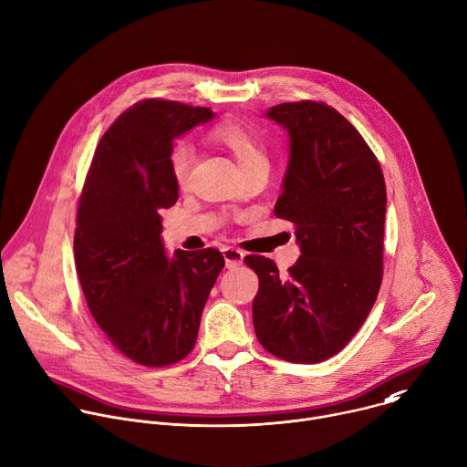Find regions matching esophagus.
<instances>
[{
    "label": "esophagus",
    "mask_w": 467,
    "mask_h": 467,
    "mask_svg": "<svg viewBox=\"0 0 467 467\" xmlns=\"http://www.w3.org/2000/svg\"><path fill=\"white\" fill-rule=\"evenodd\" d=\"M223 255H224L226 268H237L239 265H243V259H244V254L237 248H232V246L223 248Z\"/></svg>",
    "instance_id": "esophagus-1"
}]
</instances>
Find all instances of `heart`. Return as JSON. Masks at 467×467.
Masks as SVG:
<instances>
[{"instance_id":"obj_1","label":"heart","mask_w":467,"mask_h":467,"mask_svg":"<svg viewBox=\"0 0 467 467\" xmlns=\"http://www.w3.org/2000/svg\"><path fill=\"white\" fill-rule=\"evenodd\" d=\"M212 137L215 142H219L223 148H226L232 153L241 171H246L257 164H268L266 148L263 140L244 126L224 122L213 128ZM192 161H193V153L186 144L181 142L173 146L170 153V170H171L173 181L179 186H184L188 182Z\"/></svg>"}]
</instances>
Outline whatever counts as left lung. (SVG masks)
<instances>
[{
    "instance_id": "obj_1",
    "label": "left lung",
    "mask_w": 467,
    "mask_h": 467,
    "mask_svg": "<svg viewBox=\"0 0 467 467\" xmlns=\"http://www.w3.org/2000/svg\"><path fill=\"white\" fill-rule=\"evenodd\" d=\"M266 117L290 137L274 213L296 224L301 255L285 275L268 257H244L259 277L254 328L274 356L319 363L352 339L379 292L385 181L358 130L327 104H279Z\"/></svg>"
}]
</instances>
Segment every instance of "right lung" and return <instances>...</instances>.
<instances>
[{
	"label": "right lung",
	"mask_w": 467,
	"mask_h": 467,
	"mask_svg": "<svg viewBox=\"0 0 467 467\" xmlns=\"http://www.w3.org/2000/svg\"><path fill=\"white\" fill-rule=\"evenodd\" d=\"M208 108L148 99L97 146L82 190L75 263L88 306L130 359L164 367L186 358L224 257L215 248L168 257L161 212L179 199L173 140L212 120Z\"/></svg>",
	"instance_id": "add662e5"
}]
</instances>
